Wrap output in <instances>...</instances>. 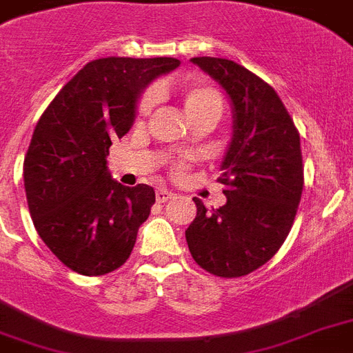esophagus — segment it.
I'll return each instance as SVG.
<instances>
[{
	"mask_svg": "<svg viewBox=\"0 0 353 353\" xmlns=\"http://www.w3.org/2000/svg\"><path fill=\"white\" fill-rule=\"evenodd\" d=\"M174 198V194L170 190H166V188H159L157 192H155V199H157V203H166L168 199Z\"/></svg>",
	"mask_w": 353,
	"mask_h": 353,
	"instance_id": "34e87169",
	"label": "esophagus"
}]
</instances>
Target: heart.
<instances>
[{
  "label": "heart",
  "mask_w": 353,
  "mask_h": 353,
  "mask_svg": "<svg viewBox=\"0 0 353 353\" xmlns=\"http://www.w3.org/2000/svg\"><path fill=\"white\" fill-rule=\"evenodd\" d=\"M155 95L152 91L144 93L141 97L137 106L139 117H144L148 115L152 106H154ZM183 104H185V110H187L188 115H194V113L203 112V110H221L223 106V97L214 85L209 84H188L185 90H183Z\"/></svg>",
  "instance_id": "1"
}]
</instances>
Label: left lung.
I'll list each match as a JSON object with an SVG mask.
<instances>
[{
	"mask_svg": "<svg viewBox=\"0 0 353 353\" xmlns=\"http://www.w3.org/2000/svg\"><path fill=\"white\" fill-rule=\"evenodd\" d=\"M232 102V141L221 163L227 203L198 214L188 249L210 274L236 279L271 260L290 234L304 187L301 135L276 91L227 58H192Z\"/></svg>",
	"mask_w": 353,
	"mask_h": 353,
	"instance_id": "obj_1",
	"label": "left lung"
}]
</instances>
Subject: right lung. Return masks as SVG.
Listing matches in <instances>:
<instances>
[{"instance_id": "add662e5", "label": "right lung", "mask_w": 353, "mask_h": 353, "mask_svg": "<svg viewBox=\"0 0 353 353\" xmlns=\"http://www.w3.org/2000/svg\"><path fill=\"white\" fill-rule=\"evenodd\" d=\"M177 65L168 57L93 60L36 124L23 161L27 205L41 240L74 273H112L132 254L155 192L113 181L106 157L132 128L141 91Z\"/></svg>"}]
</instances>
